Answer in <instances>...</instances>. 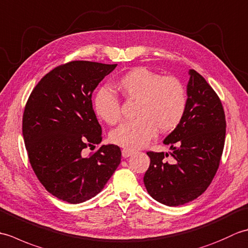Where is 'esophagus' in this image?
Masks as SVG:
<instances>
[{
    "label": "esophagus",
    "instance_id": "34e87169",
    "mask_svg": "<svg viewBox=\"0 0 248 248\" xmlns=\"http://www.w3.org/2000/svg\"><path fill=\"white\" fill-rule=\"evenodd\" d=\"M121 154H123V156L124 157H129L130 155H132L134 154L133 150H130V149H125L124 148L123 150H121Z\"/></svg>",
    "mask_w": 248,
    "mask_h": 248
}]
</instances>
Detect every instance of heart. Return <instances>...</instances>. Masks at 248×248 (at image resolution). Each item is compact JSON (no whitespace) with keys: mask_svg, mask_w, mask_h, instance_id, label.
I'll return each instance as SVG.
<instances>
[{"mask_svg":"<svg viewBox=\"0 0 248 248\" xmlns=\"http://www.w3.org/2000/svg\"><path fill=\"white\" fill-rule=\"evenodd\" d=\"M116 87L128 101H136V119L120 124L110 132L114 144L125 149H138L154 138L156 129L166 133L180 124L186 114V89L178 78L162 77L146 67H136L121 77ZM97 115L108 124L121 118L119 99L108 91L100 92L94 100Z\"/></svg>","mask_w":248,"mask_h":248,"instance_id":"heart-1","label":"heart"}]
</instances>
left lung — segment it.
Segmentation results:
<instances>
[{"label":"left lung","mask_w":248,"mask_h":248,"mask_svg":"<svg viewBox=\"0 0 248 248\" xmlns=\"http://www.w3.org/2000/svg\"><path fill=\"white\" fill-rule=\"evenodd\" d=\"M224 108L217 93L197 71L189 70L186 114L164 140L170 154L148 151L144 183L150 196L176 207L192 202L211 184L223 155ZM171 155L170 162L165 157Z\"/></svg>","instance_id":"8db88e82"}]
</instances>
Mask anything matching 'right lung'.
<instances>
[{
    "label": "right lung",
    "mask_w": 248,
    "mask_h": 248,
    "mask_svg": "<svg viewBox=\"0 0 248 248\" xmlns=\"http://www.w3.org/2000/svg\"><path fill=\"white\" fill-rule=\"evenodd\" d=\"M116 66L87 61L57 66L25 104L22 133L31 166L46 191L66 202L96 196L120 164L116 145H102L84 156V149L102 140L93 92Z\"/></svg>",
    "instance_id": "1"
}]
</instances>
